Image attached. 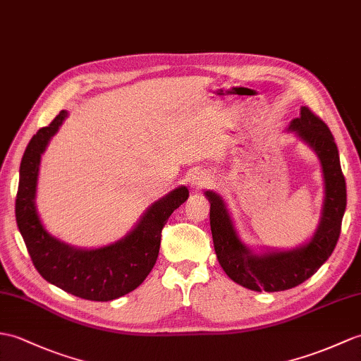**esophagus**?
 Instances as JSON below:
<instances>
[{"mask_svg": "<svg viewBox=\"0 0 361 361\" xmlns=\"http://www.w3.org/2000/svg\"><path fill=\"white\" fill-rule=\"evenodd\" d=\"M209 183H211V180H209L206 175H200V177H195L194 180H192L190 186L195 188V189H201V188H204L206 184H209Z\"/></svg>", "mask_w": 361, "mask_h": 361, "instance_id": "esophagus-1", "label": "esophagus"}]
</instances>
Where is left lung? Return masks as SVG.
Instances as JSON below:
<instances>
[{"mask_svg":"<svg viewBox=\"0 0 361 361\" xmlns=\"http://www.w3.org/2000/svg\"><path fill=\"white\" fill-rule=\"evenodd\" d=\"M290 130L303 138L320 158L326 197L322 221L306 246L288 252L255 255L240 241L220 195L206 192L211 201V231L216 258L229 279L252 290L279 292L298 286L320 269L337 245L346 209V181L341 172L338 149L326 123L309 107H301Z\"/></svg>","mask_w":361,"mask_h":361,"instance_id":"obj_1","label":"left lung"}]
</instances>
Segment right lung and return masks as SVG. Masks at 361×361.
Wrapping results in <instances>:
<instances>
[{"instance_id":"obj_1","label":"right lung","mask_w":361,"mask_h":361,"mask_svg":"<svg viewBox=\"0 0 361 361\" xmlns=\"http://www.w3.org/2000/svg\"><path fill=\"white\" fill-rule=\"evenodd\" d=\"M66 111L41 128L26 147L16 192V224L32 263L44 280L69 294L92 301H111L129 294L146 280L158 258L161 231L175 209L189 197L186 186L172 190L149 207L137 228L115 245L82 250L58 241L41 224L35 209V190L41 154L55 135Z\"/></svg>"}]
</instances>
